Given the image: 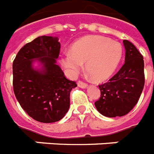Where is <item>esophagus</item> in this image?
<instances>
[{"mask_svg": "<svg viewBox=\"0 0 154 154\" xmlns=\"http://www.w3.org/2000/svg\"><path fill=\"white\" fill-rule=\"evenodd\" d=\"M78 86L80 88H86L87 87V84L85 83V82H82V81H79L78 82Z\"/></svg>", "mask_w": 154, "mask_h": 154, "instance_id": "esophagus-1", "label": "esophagus"}]
</instances>
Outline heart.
<instances>
[{"label": "heart", "instance_id": "heart-1", "mask_svg": "<svg viewBox=\"0 0 154 154\" xmlns=\"http://www.w3.org/2000/svg\"><path fill=\"white\" fill-rule=\"evenodd\" d=\"M122 54V47L118 42L100 36H87L76 41L61 61L70 78L81 72L85 63L86 72L93 79L103 82L115 73Z\"/></svg>", "mask_w": 154, "mask_h": 154}]
</instances>
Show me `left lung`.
Returning a JSON list of instances; mask_svg holds the SVG:
<instances>
[{"mask_svg":"<svg viewBox=\"0 0 154 154\" xmlns=\"http://www.w3.org/2000/svg\"><path fill=\"white\" fill-rule=\"evenodd\" d=\"M125 64L106 83L100 85V97L95 102L97 110L109 118L127 115L140 99L145 75L143 55L128 40H123Z\"/></svg>","mask_w":154,"mask_h":154,"instance_id":"8db88e82","label":"left lung"}]
</instances>
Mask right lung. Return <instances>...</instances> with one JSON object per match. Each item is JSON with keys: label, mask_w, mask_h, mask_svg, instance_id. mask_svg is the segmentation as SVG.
Returning a JSON list of instances; mask_svg holds the SVG:
<instances>
[{"label": "right lung", "mask_w": 154, "mask_h": 154, "mask_svg": "<svg viewBox=\"0 0 154 154\" xmlns=\"http://www.w3.org/2000/svg\"><path fill=\"white\" fill-rule=\"evenodd\" d=\"M60 49L57 37L39 36L22 47L13 61L15 97L31 118L43 123L64 118L70 107V92L77 86L56 64ZM36 60L40 69L33 68Z\"/></svg>", "instance_id": "1"}]
</instances>
